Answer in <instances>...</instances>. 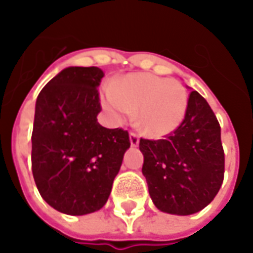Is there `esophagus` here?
<instances>
[{"label":"esophagus","mask_w":253,"mask_h":253,"mask_svg":"<svg viewBox=\"0 0 253 253\" xmlns=\"http://www.w3.org/2000/svg\"><path fill=\"white\" fill-rule=\"evenodd\" d=\"M130 144H131V147H137L140 144V135L135 133V131L130 133Z\"/></svg>","instance_id":"1"}]
</instances>
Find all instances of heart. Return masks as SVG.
<instances>
[{
	"mask_svg": "<svg viewBox=\"0 0 253 253\" xmlns=\"http://www.w3.org/2000/svg\"><path fill=\"white\" fill-rule=\"evenodd\" d=\"M104 105L119 119L138 113V126L151 137L171 133L183 122L188 94L177 80L149 73H133L106 91Z\"/></svg>",
	"mask_w": 253,
	"mask_h": 253,
	"instance_id": "b5f03b06",
	"label": "heart"
}]
</instances>
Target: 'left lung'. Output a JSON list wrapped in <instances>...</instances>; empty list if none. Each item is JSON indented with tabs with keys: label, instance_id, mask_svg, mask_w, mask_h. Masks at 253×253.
<instances>
[{
	"label": "left lung",
	"instance_id": "1",
	"mask_svg": "<svg viewBox=\"0 0 253 253\" xmlns=\"http://www.w3.org/2000/svg\"><path fill=\"white\" fill-rule=\"evenodd\" d=\"M142 174L155 206L171 214H192L208 206L224 178L220 125L197 91L174 131L162 140L141 138Z\"/></svg>",
	"mask_w": 253,
	"mask_h": 253
}]
</instances>
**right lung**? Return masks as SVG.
I'll return each instance as SVG.
<instances>
[{
  "label": "right lung",
  "instance_id": "add662e5",
  "mask_svg": "<svg viewBox=\"0 0 253 253\" xmlns=\"http://www.w3.org/2000/svg\"><path fill=\"white\" fill-rule=\"evenodd\" d=\"M104 76L95 66L63 69L36 102L33 177L48 205L66 214H87L106 204L130 147L127 130L97 122Z\"/></svg>",
  "mask_w": 253,
  "mask_h": 253
}]
</instances>
